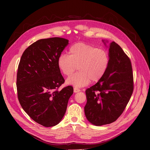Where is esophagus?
<instances>
[{"instance_id":"1","label":"esophagus","mask_w":150,"mask_h":150,"mask_svg":"<svg viewBox=\"0 0 150 150\" xmlns=\"http://www.w3.org/2000/svg\"><path fill=\"white\" fill-rule=\"evenodd\" d=\"M81 91V90L79 88H78L77 87H74V93H78V92H79Z\"/></svg>"}]
</instances>
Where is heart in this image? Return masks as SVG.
Wrapping results in <instances>:
<instances>
[{
  "label": "heart",
  "instance_id": "obj_1",
  "mask_svg": "<svg viewBox=\"0 0 150 150\" xmlns=\"http://www.w3.org/2000/svg\"><path fill=\"white\" fill-rule=\"evenodd\" d=\"M69 53V55L62 53L57 60L59 68L66 76L71 75L78 67L79 71L67 79L68 84L78 87L85 86L91 80H101L108 71L110 56L105 49L78 42L70 47Z\"/></svg>",
  "mask_w": 150,
  "mask_h": 150
}]
</instances>
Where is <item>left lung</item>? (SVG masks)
I'll use <instances>...</instances> for the list:
<instances>
[{
  "mask_svg": "<svg viewBox=\"0 0 150 150\" xmlns=\"http://www.w3.org/2000/svg\"><path fill=\"white\" fill-rule=\"evenodd\" d=\"M109 56V66L103 78L85 91L87 101L85 115L96 126L116 121L125 110L134 91L129 57L115 41L110 45Z\"/></svg>",
  "mask_w": 150,
  "mask_h": 150,
  "instance_id": "1",
  "label": "left lung"
}]
</instances>
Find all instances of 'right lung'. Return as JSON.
<instances>
[{"mask_svg": "<svg viewBox=\"0 0 150 150\" xmlns=\"http://www.w3.org/2000/svg\"><path fill=\"white\" fill-rule=\"evenodd\" d=\"M68 41L60 37L39 40L25 50L18 65L16 87L19 103L33 120L45 127L60 122L74 93L71 85L58 90L65 79L57 60Z\"/></svg>", "mask_w": 150, "mask_h": 150, "instance_id": "obj_1", "label": "right lung"}]
</instances>
